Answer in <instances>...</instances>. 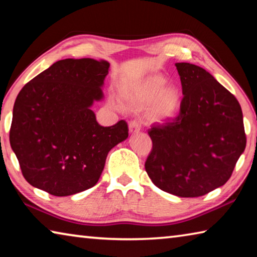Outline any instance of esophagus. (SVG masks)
<instances>
[{"mask_svg": "<svg viewBox=\"0 0 257 257\" xmlns=\"http://www.w3.org/2000/svg\"><path fill=\"white\" fill-rule=\"evenodd\" d=\"M139 130H141V123H139V121L137 120H132L129 122V132L132 134L135 133H138Z\"/></svg>", "mask_w": 257, "mask_h": 257, "instance_id": "obj_1", "label": "esophagus"}]
</instances>
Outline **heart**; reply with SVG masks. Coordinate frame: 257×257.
<instances>
[{
  "instance_id": "heart-1",
  "label": "heart",
  "mask_w": 257,
  "mask_h": 257,
  "mask_svg": "<svg viewBox=\"0 0 257 257\" xmlns=\"http://www.w3.org/2000/svg\"><path fill=\"white\" fill-rule=\"evenodd\" d=\"M120 97L125 105L143 107L151 104V116L156 121L172 118L180 105V92L176 86L165 85L160 75H151L129 88L123 89ZM112 106L120 105L111 101Z\"/></svg>"
}]
</instances>
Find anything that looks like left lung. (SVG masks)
Masks as SVG:
<instances>
[{
	"mask_svg": "<svg viewBox=\"0 0 257 257\" xmlns=\"http://www.w3.org/2000/svg\"><path fill=\"white\" fill-rule=\"evenodd\" d=\"M176 67L184 94L180 112L149 130L153 147L145 169L163 191L198 197L223 186L245 151L242 112L205 69L187 62Z\"/></svg>",
	"mask_w": 257,
	"mask_h": 257,
	"instance_id": "left-lung-1",
	"label": "left lung"
}]
</instances>
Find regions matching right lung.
Wrapping results in <instances>:
<instances>
[{
    "label": "right lung",
    "instance_id": "right-lung-1",
    "mask_svg": "<svg viewBox=\"0 0 257 257\" xmlns=\"http://www.w3.org/2000/svg\"><path fill=\"white\" fill-rule=\"evenodd\" d=\"M110 63L66 59L27 82L16 98L10 145L30 185L70 196L97 184L107 153L128 137V124H98L92 110L103 98Z\"/></svg>",
    "mask_w": 257,
    "mask_h": 257
}]
</instances>
